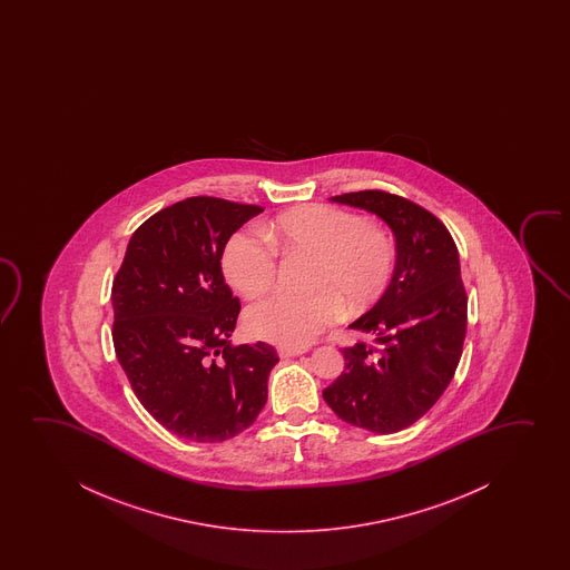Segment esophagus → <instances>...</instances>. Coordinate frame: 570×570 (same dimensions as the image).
I'll return each instance as SVG.
<instances>
[{"label":"esophagus","instance_id":"34e87169","mask_svg":"<svg viewBox=\"0 0 570 570\" xmlns=\"http://www.w3.org/2000/svg\"><path fill=\"white\" fill-rule=\"evenodd\" d=\"M307 352V348H292V346H278V356L281 358H292V356H299Z\"/></svg>","mask_w":570,"mask_h":570}]
</instances>
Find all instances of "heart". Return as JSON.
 <instances>
[{
  "label": "heart",
  "mask_w": 570,
  "mask_h": 570,
  "mask_svg": "<svg viewBox=\"0 0 570 570\" xmlns=\"http://www.w3.org/2000/svg\"><path fill=\"white\" fill-rule=\"evenodd\" d=\"M263 232L242 229L227 239L222 271L243 296L273 286L278 253L312 257L307 296L271 294L249 305L245 323L253 335L271 343L302 348L341 320L374 304L387 288L397 249L390 235L364 219L327 204L286 212Z\"/></svg>",
  "instance_id": "heart-1"
}]
</instances>
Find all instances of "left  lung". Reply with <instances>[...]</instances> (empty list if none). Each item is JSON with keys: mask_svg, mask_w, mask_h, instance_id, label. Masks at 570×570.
<instances>
[{"mask_svg": "<svg viewBox=\"0 0 570 570\" xmlns=\"http://www.w3.org/2000/svg\"><path fill=\"white\" fill-rule=\"evenodd\" d=\"M331 200L385 219L397 263L380 302L351 325L367 341L344 346V372L323 399L344 422L391 434L429 413L460 364L468 331L460 255L448 227L403 196L374 188Z\"/></svg>", "mask_w": 570, "mask_h": 570, "instance_id": "obj_1", "label": "left lung"}]
</instances>
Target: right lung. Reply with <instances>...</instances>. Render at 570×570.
Listing matches in <instances>:
<instances>
[{
	"instance_id": "1",
	"label": "right lung",
	"mask_w": 570,
	"mask_h": 570,
	"mask_svg": "<svg viewBox=\"0 0 570 570\" xmlns=\"http://www.w3.org/2000/svg\"><path fill=\"white\" fill-rule=\"evenodd\" d=\"M263 212L216 196L167 206L134 232L112 281V343L144 409L177 436L214 444L249 429L278 354L229 343L242 312L222 274L227 239Z\"/></svg>"
}]
</instances>
